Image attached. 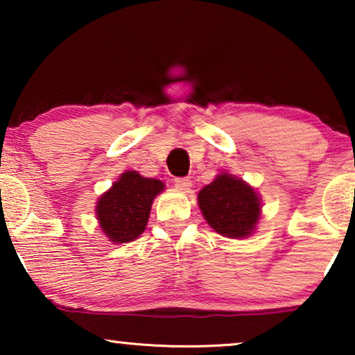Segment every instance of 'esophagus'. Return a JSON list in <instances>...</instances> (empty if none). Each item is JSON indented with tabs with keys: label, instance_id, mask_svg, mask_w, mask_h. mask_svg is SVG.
<instances>
[{
	"label": "esophagus",
	"instance_id": "34e87169",
	"mask_svg": "<svg viewBox=\"0 0 355 355\" xmlns=\"http://www.w3.org/2000/svg\"><path fill=\"white\" fill-rule=\"evenodd\" d=\"M174 187L181 192H187L189 189L192 187V181L187 178H178V179H174Z\"/></svg>",
	"mask_w": 355,
	"mask_h": 355
}]
</instances>
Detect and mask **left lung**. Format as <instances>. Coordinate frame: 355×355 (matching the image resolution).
Segmentation results:
<instances>
[{
  "mask_svg": "<svg viewBox=\"0 0 355 355\" xmlns=\"http://www.w3.org/2000/svg\"><path fill=\"white\" fill-rule=\"evenodd\" d=\"M208 226L230 239L254 234L261 218L259 192L244 179L223 171L197 196Z\"/></svg>",
  "mask_w": 355,
  "mask_h": 355,
  "instance_id": "obj_1",
  "label": "left lung"
}]
</instances>
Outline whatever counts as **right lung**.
Returning <instances> with one entry per match:
<instances>
[{"label": "right lung", "instance_id": "right-lung-1", "mask_svg": "<svg viewBox=\"0 0 355 355\" xmlns=\"http://www.w3.org/2000/svg\"><path fill=\"white\" fill-rule=\"evenodd\" d=\"M164 191L159 179L125 171L101 193L95 205L100 230L113 244L135 241L147 227L150 210L158 193Z\"/></svg>", "mask_w": 355, "mask_h": 355}]
</instances>
